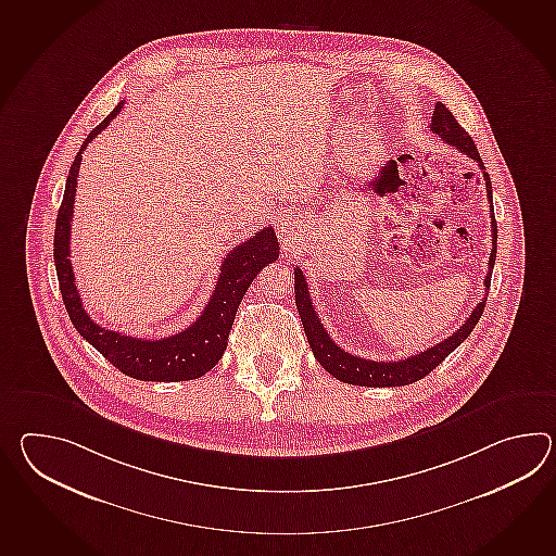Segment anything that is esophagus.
Returning <instances> with one entry per match:
<instances>
[{"label":"esophagus","instance_id":"esophagus-1","mask_svg":"<svg viewBox=\"0 0 556 556\" xmlns=\"http://www.w3.org/2000/svg\"><path fill=\"white\" fill-rule=\"evenodd\" d=\"M281 231H291V233H293V225H291V223H287V219H285L283 227H281Z\"/></svg>","mask_w":556,"mask_h":556}]
</instances>
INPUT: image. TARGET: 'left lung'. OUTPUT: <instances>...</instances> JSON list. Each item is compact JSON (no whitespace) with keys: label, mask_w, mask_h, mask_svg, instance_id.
<instances>
[{"label":"left lung","mask_w":556,"mask_h":556,"mask_svg":"<svg viewBox=\"0 0 556 556\" xmlns=\"http://www.w3.org/2000/svg\"><path fill=\"white\" fill-rule=\"evenodd\" d=\"M431 131L443 139L444 143L457 148L460 153L469 155L470 160L477 161L482 169V179L486 186V198L493 201V186H491V177L484 172V163L481 155L477 151L475 141L470 139L469 134L458 125L455 115L444 108L439 101L434 105L432 112ZM493 210V203H491ZM493 219V251H491V260H489V271L484 277V296L477 307L472 308L469 319L458 327L455 333L446 337L441 343L422 351L419 355L413 357L401 358V361H369V358H361L357 355H351L343 351L341 346L333 343V339L325 331L323 323L317 317V311L311 303L308 296L307 281L303 271L295 267V303L299 317L303 323V329L307 334L308 345L315 358L321 363L323 369L331 372L334 379L343 381V383L358 384V387H401V384L417 383L422 377H427L434 367H439V363H443L455 349H457L475 329V325L481 319L482 311L486 305V295H489V287H491V275H493L494 260H496V222H494V211L491 213Z\"/></svg>","instance_id":"1"}]
</instances>
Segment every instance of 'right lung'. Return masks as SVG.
Wrapping results in <instances>:
<instances>
[{
    "label": "right lung",
    "mask_w": 556,
    "mask_h": 556,
    "mask_svg": "<svg viewBox=\"0 0 556 556\" xmlns=\"http://www.w3.org/2000/svg\"><path fill=\"white\" fill-rule=\"evenodd\" d=\"M122 110L124 101H119L115 110L87 136L84 146L75 155L65 181V193L62 207L58 211L53 237V260L63 305L67 308V315L74 323L77 333L81 334L89 345L96 346L113 367H117L127 377H134L137 381L157 383L191 381L203 377L223 357L233 327L235 313L241 299L248 293L249 285L253 283V279L265 265L279 260L277 235L273 227H263L260 233L251 235L245 243L231 249V253L222 261V273L207 307L203 308L198 321L181 333L151 341L117 333L91 321V317L81 305V296L77 293L74 269L70 261L75 187L81 165V153Z\"/></svg>",
    "instance_id": "1"
}]
</instances>
